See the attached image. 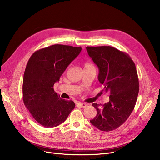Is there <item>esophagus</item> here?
<instances>
[{"instance_id":"34e87169","label":"esophagus","mask_w":160,"mask_h":160,"mask_svg":"<svg viewBox=\"0 0 160 160\" xmlns=\"http://www.w3.org/2000/svg\"><path fill=\"white\" fill-rule=\"evenodd\" d=\"M77 105L82 108H85L87 106V104L86 103H83V102H79L77 104Z\"/></svg>"}]
</instances>
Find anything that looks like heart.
Wrapping results in <instances>:
<instances>
[{"mask_svg": "<svg viewBox=\"0 0 160 160\" xmlns=\"http://www.w3.org/2000/svg\"><path fill=\"white\" fill-rule=\"evenodd\" d=\"M84 66H85V68H86V67H93V65H92V64L90 63H89V62L85 63Z\"/></svg>", "mask_w": 160, "mask_h": 160, "instance_id": "heart-1", "label": "heart"}]
</instances>
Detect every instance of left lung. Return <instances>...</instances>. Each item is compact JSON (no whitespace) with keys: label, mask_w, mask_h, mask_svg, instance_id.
<instances>
[{"label":"left lung","mask_w":160,"mask_h":160,"mask_svg":"<svg viewBox=\"0 0 160 160\" xmlns=\"http://www.w3.org/2000/svg\"><path fill=\"white\" fill-rule=\"evenodd\" d=\"M89 56L98 67V80L102 91L110 93L104 105L93 103L97 115L90 121L101 131L110 132L122 125L132 113L139 93L136 65L130 56L113 47H87Z\"/></svg>","instance_id":"left-lung-1"}]
</instances>
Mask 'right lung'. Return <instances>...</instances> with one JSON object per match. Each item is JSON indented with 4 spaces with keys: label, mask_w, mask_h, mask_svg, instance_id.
<instances>
[{
    "label": "right lung",
    "mask_w": 160,
    "mask_h": 160,
    "mask_svg": "<svg viewBox=\"0 0 160 160\" xmlns=\"http://www.w3.org/2000/svg\"><path fill=\"white\" fill-rule=\"evenodd\" d=\"M81 50L80 47L57 44L37 50L29 59L23 77V102L33 119L46 128L61 124L74 108L73 101L56 93L54 85Z\"/></svg>",
    "instance_id": "right-lung-1"
}]
</instances>
